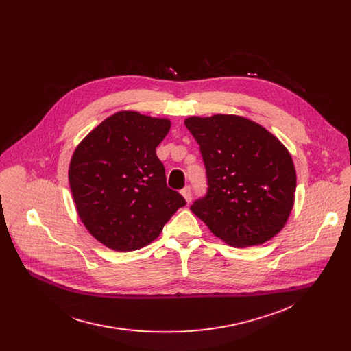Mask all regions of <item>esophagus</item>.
Listing matches in <instances>:
<instances>
[{"mask_svg":"<svg viewBox=\"0 0 351 351\" xmlns=\"http://www.w3.org/2000/svg\"><path fill=\"white\" fill-rule=\"evenodd\" d=\"M181 195L184 196V199H185L186 202H191V201H192V191H191V188H189V186L184 188V189L181 191Z\"/></svg>","mask_w":351,"mask_h":351,"instance_id":"34e87169","label":"esophagus"}]
</instances>
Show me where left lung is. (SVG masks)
I'll use <instances>...</instances> for the list:
<instances>
[{
	"label": "left lung",
	"instance_id": "obj_1",
	"mask_svg": "<svg viewBox=\"0 0 351 351\" xmlns=\"http://www.w3.org/2000/svg\"><path fill=\"white\" fill-rule=\"evenodd\" d=\"M186 128L200 145L208 195L191 210L232 247L274 238L295 204L296 169L288 149L261 124L238 114L191 116Z\"/></svg>",
	"mask_w": 351,
	"mask_h": 351
}]
</instances>
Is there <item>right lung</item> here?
I'll return each mask as SVG.
<instances>
[{"mask_svg":"<svg viewBox=\"0 0 351 351\" xmlns=\"http://www.w3.org/2000/svg\"><path fill=\"white\" fill-rule=\"evenodd\" d=\"M171 121L120 110L95 127L75 147L69 182L88 232L108 249L139 250L162 232L186 202L166 185L155 149Z\"/></svg>","mask_w":351,"mask_h":351,"instance_id":"right-lung-1","label":"right lung"}]
</instances>
